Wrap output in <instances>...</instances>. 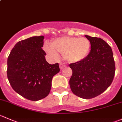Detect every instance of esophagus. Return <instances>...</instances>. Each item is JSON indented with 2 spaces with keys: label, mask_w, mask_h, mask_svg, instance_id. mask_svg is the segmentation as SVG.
<instances>
[{
  "label": "esophagus",
  "mask_w": 122,
  "mask_h": 122,
  "mask_svg": "<svg viewBox=\"0 0 122 122\" xmlns=\"http://www.w3.org/2000/svg\"><path fill=\"white\" fill-rule=\"evenodd\" d=\"M65 67H66V66H65L64 64H62V63H60V68L61 70L63 69V68H64Z\"/></svg>",
  "instance_id": "1"
}]
</instances>
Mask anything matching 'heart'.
Segmentation results:
<instances>
[{"instance_id":"obj_1","label":"heart","mask_w":122,"mask_h":122,"mask_svg":"<svg viewBox=\"0 0 122 122\" xmlns=\"http://www.w3.org/2000/svg\"><path fill=\"white\" fill-rule=\"evenodd\" d=\"M44 49L53 58H57L58 54H61L68 62L76 63L87 56L91 49V43L85 37L64 36L54 39L51 46L46 45Z\"/></svg>"}]
</instances>
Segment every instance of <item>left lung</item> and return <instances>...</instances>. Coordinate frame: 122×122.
<instances>
[{"label":"left lung","instance_id":"left-lung-1","mask_svg":"<svg viewBox=\"0 0 122 122\" xmlns=\"http://www.w3.org/2000/svg\"><path fill=\"white\" fill-rule=\"evenodd\" d=\"M91 43V51L82 61L70 64L73 74L70 86L73 94L91 99L104 92L112 84L115 73L112 49L104 40L85 35Z\"/></svg>","mask_w":122,"mask_h":122}]
</instances>
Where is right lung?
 I'll list each match as a JSON object with an SVG mask.
<instances>
[{"instance_id":"right-lung-1","label":"right lung","mask_w":122,"mask_h":122,"mask_svg":"<svg viewBox=\"0 0 122 122\" xmlns=\"http://www.w3.org/2000/svg\"><path fill=\"white\" fill-rule=\"evenodd\" d=\"M44 36H33L18 42L8 58L7 76L13 89L27 100L38 101L48 95L58 63L50 64L42 48Z\"/></svg>"}]
</instances>
